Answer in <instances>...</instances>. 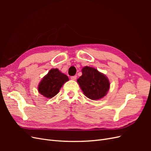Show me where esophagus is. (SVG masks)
<instances>
[{
	"instance_id": "1",
	"label": "esophagus",
	"mask_w": 151,
	"mask_h": 151,
	"mask_svg": "<svg viewBox=\"0 0 151 151\" xmlns=\"http://www.w3.org/2000/svg\"><path fill=\"white\" fill-rule=\"evenodd\" d=\"M76 78H77V76H73L70 77V79L72 80H76Z\"/></svg>"
}]
</instances>
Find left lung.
<instances>
[{"mask_svg":"<svg viewBox=\"0 0 151 151\" xmlns=\"http://www.w3.org/2000/svg\"><path fill=\"white\" fill-rule=\"evenodd\" d=\"M83 75L77 79L86 96L96 100L104 97L109 88L106 77L93 67H85L82 70Z\"/></svg>","mask_w":151,"mask_h":151,"instance_id":"obj_1","label":"left lung"}]
</instances>
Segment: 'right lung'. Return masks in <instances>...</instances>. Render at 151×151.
Listing matches in <instances>:
<instances>
[{
  "label": "right lung",
  "mask_w": 151,
  "mask_h": 151,
  "mask_svg": "<svg viewBox=\"0 0 151 151\" xmlns=\"http://www.w3.org/2000/svg\"><path fill=\"white\" fill-rule=\"evenodd\" d=\"M68 81V77L61 73L57 68H52L43 77L38 86V91L45 97L51 98L55 96L62 85Z\"/></svg>",
  "instance_id": "1"
}]
</instances>
